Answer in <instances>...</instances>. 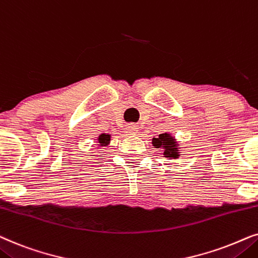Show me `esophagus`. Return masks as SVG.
Segmentation results:
<instances>
[{"instance_id":"34e87169","label":"esophagus","mask_w":258,"mask_h":258,"mask_svg":"<svg viewBox=\"0 0 258 258\" xmlns=\"http://www.w3.org/2000/svg\"><path fill=\"white\" fill-rule=\"evenodd\" d=\"M127 132H128L130 135H137V133H138V126L130 125L128 127H127Z\"/></svg>"}]
</instances>
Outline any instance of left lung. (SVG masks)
Masks as SVG:
<instances>
[{
	"mask_svg": "<svg viewBox=\"0 0 258 258\" xmlns=\"http://www.w3.org/2000/svg\"><path fill=\"white\" fill-rule=\"evenodd\" d=\"M152 144L156 149H163L164 156L166 158H171V159L179 158L178 144L170 133H163V135H159L158 138H153Z\"/></svg>",
	"mask_w": 258,
	"mask_h": 258,
	"instance_id": "left-lung-1",
	"label": "left lung"
}]
</instances>
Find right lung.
Instances as JSON below:
<instances>
[{"label":"right lung","instance_id":"add662e5","mask_svg":"<svg viewBox=\"0 0 258 258\" xmlns=\"http://www.w3.org/2000/svg\"><path fill=\"white\" fill-rule=\"evenodd\" d=\"M98 142L100 146H107L109 142H111V136L106 135V133H104V135H100L98 138Z\"/></svg>","mask_w":258,"mask_h":258}]
</instances>
